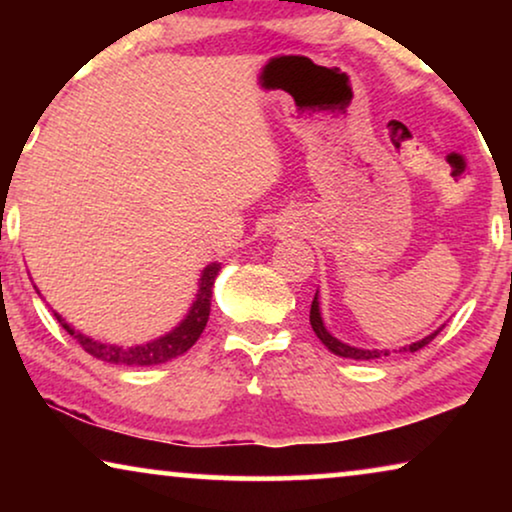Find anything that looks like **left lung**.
Returning a JSON list of instances; mask_svg holds the SVG:
<instances>
[{
    "label": "left lung",
    "mask_w": 512,
    "mask_h": 512,
    "mask_svg": "<svg viewBox=\"0 0 512 512\" xmlns=\"http://www.w3.org/2000/svg\"><path fill=\"white\" fill-rule=\"evenodd\" d=\"M310 324H312V331L317 333V338L324 342V345L331 349L333 354H338V356H345V359H382V356H389L391 352L389 349H359V347H349V345H345V342H340L338 338H333L331 333L326 331V326H324V321H321V312H319V300H317V296H314V300H312V310H310ZM440 333V328L436 333H431V335H426V338H422V340H417V342H412V345H408V347H403V349H398V352H417V349H422V347H426L429 345V342L436 338V335Z\"/></svg>",
    "instance_id": "8db88e82"
}]
</instances>
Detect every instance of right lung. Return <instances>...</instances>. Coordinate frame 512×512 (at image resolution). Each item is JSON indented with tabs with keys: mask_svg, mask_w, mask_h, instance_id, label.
Instances as JSON below:
<instances>
[{
	"mask_svg": "<svg viewBox=\"0 0 512 512\" xmlns=\"http://www.w3.org/2000/svg\"><path fill=\"white\" fill-rule=\"evenodd\" d=\"M221 265L219 263H209L205 270H202L200 277V289H198V298L191 310H188L186 319L181 324L170 331L163 338H156L146 345H137V347H118V345H107V342H97L88 335H83L79 331H74L72 326L67 324L60 314H55V319L60 321V326L72 335V338L79 342V345L86 349L90 356L95 359L107 361V363H121V366H158V363L172 361L188 352L195 342H198L200 333L205 331L207 319H209V307H212V286L214 279L219 275Z\"/></svg>",
	"mask_w": 512,
	"mask_h": 512,
	"instance_id": "obj_1",
	"label": "right lung"
}]
</instances>
